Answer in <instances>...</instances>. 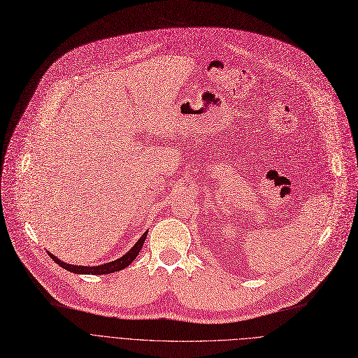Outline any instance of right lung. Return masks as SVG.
<instances>
[{
  "label": "right lung",
  "mask_w": 358,
  "mask_h": 358,
  "mask_svg": "<svg viewBox=\"0 0 358 358\" xmlns=\"http://www.w3.org/2000/svg\"><path fill=\"white\" fill-rule=\"evenodd\" d=\"M146 235H148V232H145V234L142 235V238L134 243L133 248H131L126 255H123L122 258H119V259H116V261H113V262L104 264V265H99V266L70 265V264H66V262L60 261L59 258H56L54 255H51L50 252H48V255L52 258L54 262H57L62 268H64V269H67V271H70V272H74V273H90V275L112 273V272H116V271H120V269L126 268L127 265H130V264L134 261V258H136L137 255H139V252H141V250H142V246H143L145 239H146Z\"/></svg>",
  "instance_id": "1"
}]
</instances>
